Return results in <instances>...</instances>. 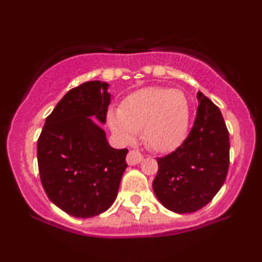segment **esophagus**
Masks as SVG:
<instances>
[{
    "label": "esophagus",
    "mask_w": 262,
    "mask_h": 262,
    "mask_svg": "<svg viewBox=\"0 0 262 262\" xmlns=\"http://www.w3.org/2000/svg\"><path fill=\"white\" fill-rule=\"evenodd\" d=\"M143 160V155L140 154L137 150H130L127 155V162L128 165H137Z\"/></svg>",
    "instance_id": "34e87169"
}]
</instances>
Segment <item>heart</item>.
I'll return each mask as SVG.
<instances>
[{
    "mask_svg": "<svg viewBox=\"0 0 262 262\" xmlns=\"http://www.w3.org/2000/svg\"><path fill=\"white\" fill-rule=\"evenodd\" d=\"M188 102L181 91L148 87L128 96L119 112L108 116L110 127L123 140L134 139L143 129V139L155 151L176 149L187 135Z\"/></svg>",
    "mask_w": 262,
    "mask_h": 262,
    "instance_id": "b5f03b06",
    "label": "heart"
}]
</instances>
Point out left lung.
<instances>
[{
    "instance_id": "obj_1",
    "label": "left lung",
    "mask_w": 262,
    "mask_h": 262,
    "mask_svg": "<svg viewBox=\"0 0 262 262\" xmlns=\"http://www.w3.org/2000/svg\"><path fill=\"white\" fill-rule=\"evenodd\" d=\"M193 127L181 145L158 158L152 188L162 206L175 213H192L217 194L229 169V132L219 108L197 93Z\"/></svg>"
}]
</instances>
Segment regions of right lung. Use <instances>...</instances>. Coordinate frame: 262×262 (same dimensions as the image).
<instances>
[{"instance_id": "add662e5", "label": "right lung", "mask_w": 262, "mask_h": 262, "mask_svg": "<svg viewBox=\"0 0 262 262\" xmlns=\"http://www.w3.org/2000/svg\"><path fill=\"white\" fill-rule=\"evenodd\" d=\"M108 83L89 81L71 89L47 117L37 144L41 185L68 214L90 218L112 206L127 169V149H113L90 117L106 123Z\"/></svg>"}]
</instances>
